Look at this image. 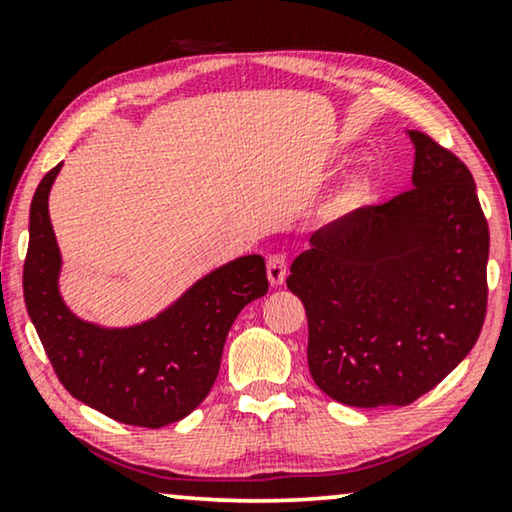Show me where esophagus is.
Here are the masks:
<instances>
[{
    "instance_id": "34e87169",
    "label": "esophagus",
    "mask_w": 512,
    "mask_h": 512,
    "mask_svg": "<svg viewBox=\"0 0 512 512\" xmlns=\"http://www.w3.org/2000/svg\"><path fill=\"white\" fill-rule=\"evenodd\" d=\"M286 277V256L284 254H270L268 256V279L272 286H279Z\"/></svg>"
}]
</instances>
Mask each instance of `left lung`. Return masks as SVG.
<instances>
[{
  "label": "left lung",
  "mask_w": 512,
  "mask_h": 512,
  "mask_svg": "<svg viewBox=\"0 0 512 512\" xmlns=\"http://www.w3.org/2000/svg\"><path fill=\"white\" fill-rule=\"evenodd\" d=\"M412 188L319 228L286 279L307 312L317 387L354 408L410 405L482 331L489 228L473 174L429 135Z\"/></svg>",
  "instance_id": "left-lung-1"
}]
</instances>
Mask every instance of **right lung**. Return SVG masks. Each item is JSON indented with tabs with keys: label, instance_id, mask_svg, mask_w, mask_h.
I'll use <instances>...</instances> for the list:
<instances>
[{
	"label": "right lung",
	"instance_id": "right-lung-1",
	"mask_svg": "<svg viewBox=\"0 0 512 512\" xmlns=\"http://www.w3.org/2000/svg\"><path fill=\"white\" fill-rule=\"evenodd\" d=\"M60 167L41 179L32 198L23 268L27 314L55 375L74 398L121 424L160 429L179 422L212 389L237 314L268 293L263 256H240L212 270L144 324L104 328L83 321L58 289L62 258L48 193Z\"/></svg>",
	"mask_w": 512,
	"mask_h": 512
}]
</instances>
